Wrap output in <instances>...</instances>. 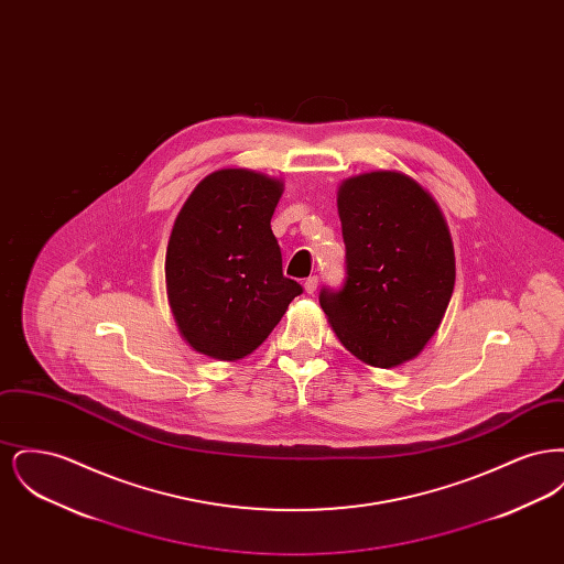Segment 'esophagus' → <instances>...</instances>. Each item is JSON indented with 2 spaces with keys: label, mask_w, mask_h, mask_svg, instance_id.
I'll return each instance as SVG.
<instances>
[{
  "label": "esophagus",
  "mask_w": 564,
  "mask_h": 564,
  "mask_svg": "<svg viewBox=\"0 0 564 564\" xmlns=\"http://www.w3.org/2000/svg\"><path fill=\"white\" fill-rule=\"evenodd\" d=\"M317 285H319V276H317V274L308 276V279L304 281V290H306V294H315V292H317Z\"/></svg>",
  "instance_id": "34e87169"
}]
</instances>
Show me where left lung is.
<instances>
[{
	"mask_svg": "<svg viewBox=\"0 0 564 564\" xmlns=\"http://www.w3.org/2000/svg\"><path fill=\"white\" fill-rule=\"evenodd\" d=\"M345 281L319 304L338 340L361 361L393 368L435 334L455 288V251L430 194L395 171L338 189Z\"/></svg>",
	"mask_w": 564,
	"mask_h": 564,
	"instance_id": "obj_1",
	"label": "left lung"
}]
</instances>
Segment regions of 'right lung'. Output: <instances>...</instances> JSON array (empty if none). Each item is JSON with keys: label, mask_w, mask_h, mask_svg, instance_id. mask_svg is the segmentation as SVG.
I'll list each match as a JSON object with an SVG mask.
<instances>
[{"label": "right lung", "mask_w": 564, "mask_h": 564, "mask_svg": "<svg viewBox=\"0 0 564 564\" xmlns=\"http://www.w3.org/2000/svg\"><path fill=\"white\" fill-rule=\"evenodd\" d=\"M281 182L221 169L189 194L166 247L169 302L189 347L235 361L258 349L302 285L283 274L270 219Z\"/></svg>", "instance_id": "obj_1"}]
</instances>
